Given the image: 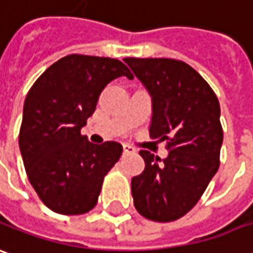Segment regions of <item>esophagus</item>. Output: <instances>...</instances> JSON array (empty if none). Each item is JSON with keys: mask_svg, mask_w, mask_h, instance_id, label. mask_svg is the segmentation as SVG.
<instances>
[{"mask_svg": "<svg viewBox=\"0 0 253 253\" xmlns=\"http://www.w3.org/2000/svg\"><path fill=\"white\" fill-rule=\"evenodd\" d=\"M123 151H125V154H135L137 152V149L131 145H128V144H123Z\"/></svg>", "mask_w": 253, "mask_h": 253, "instance_id": "34e87169", "label": "esophagus"}]
</instances>
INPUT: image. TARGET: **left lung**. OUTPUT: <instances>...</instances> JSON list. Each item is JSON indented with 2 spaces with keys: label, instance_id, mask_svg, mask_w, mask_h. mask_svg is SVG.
<instances>
[{
  "label": "left lung",
  "instance_id": "1",
  "mask_svg": "<svg viewBox=\"0 0 253 253\" xmlns=\"http://www.w3.org/2000/svg\"><path fill=\"white\" fill-rule=\"evenodd\" d=\"M152 101L149 133L166 142L165 159L141 149L145 168L131 178L134 206L154 221L190 212L219 169L220 105L197 70L168 58H126Z\"/></svg>",
  "mask_w": 253,
  "mask_h": 253
}]
</instances>
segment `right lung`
I'll return each instance as SVG.
<instances>
[{"label": "right lung", "mask_w": 253, "mask_h": 253, "mask_svg": "<svg viewBox=\"0 0 253 253\" xmlns=\"http://www.w3.org/2000/svg\"><path fill=\"white\" fill-rule=\"evenodd\" d=\"M122 76L133 79L118 59L68 55L29 91L19 148L30 184L51 211L83 214L97 204L104 177L123 147L116 141L95 145L80 131L102 90Z\"/></svg>", "instance_id": "add662e5"}]
</instances>
